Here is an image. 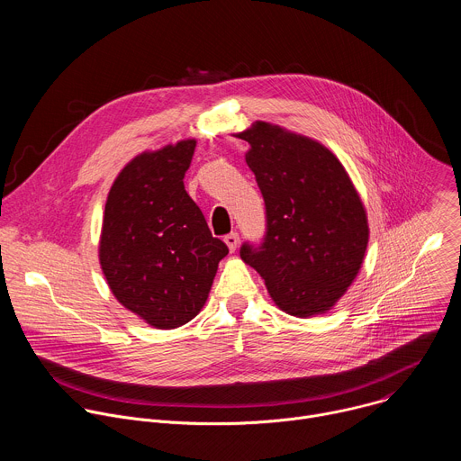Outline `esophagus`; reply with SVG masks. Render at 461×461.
<instances>
[{
    "mask_svg": "<svg viewBox=\"0 0 461 461\" xmlns=\"http://www.w3.org/2000/svg\"><path fill=\"white\" fill-rule=\"evenodd\" d=\"M224 242L228 244L230 251H235V249H237V246H239V235H237L235 231H231V233H228V235L224 237Z\"/></svg>",
    "mask_w": 461,
    "mask_h": 461,
    "instance_id": "1",
    "label": "esophagus"
}]
</instances>
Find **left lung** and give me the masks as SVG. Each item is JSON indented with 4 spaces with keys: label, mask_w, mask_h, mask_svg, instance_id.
<instances>
[{
    "label": "left lung",
    "mask_w": 461,
    "mask_h": 461,
    "mask_svg": "<svg viewBox=\"0 0 461 461\" xmlns=\"http://www.w3.org/2000/svg\"><path fill=\"white\" fill-rule=\"evenodd\" d=\"M239 139L265 199L262 240L240 257L276 304L308 317L330 310L356 279L368 244L366 213L341 162L315 140L257 122Z\"/></svg>",
    "instance_id": "8db88e82"
}]
</instances>
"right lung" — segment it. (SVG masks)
I'll return each instance as SVG.
<instances>
[{
    "label": "right lung",
    "mask_w": 461,
    "mask_h": 461,
    "mask_svg": "<svg viewBox=\"0 0 461 461\" xmlns=\"http://www.w3.org/2000/svg\"><path fill=\"white\" fill-rule=\"evenodd\" d=\"M194 140L131 160L104 213L100 265L114 297L151 326L176 328L204 306L228 246L184 187Z\"/></svg>",
    "instance_id": "right-lung-1"
}]
</instances>
